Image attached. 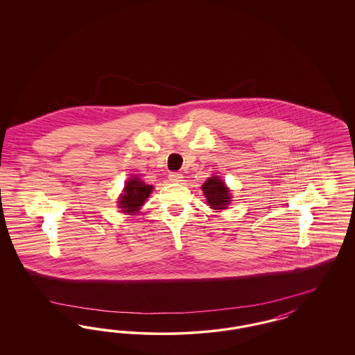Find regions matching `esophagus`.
I'll list each match as a JSON object with an SVG mask.
<instances>
[{
  "label": "esophagus",
  "instance_id": "obj_1",
  "mask_svg": "<svg viewBox=\"0 0 355 355\" xmlns=\"http://www.w3.org/2000/svg\"><path fill=\"white\" fill-rule=\"evenodd\" d=\"M182 174L181 173H175V171H171L169 174V180L171 182H181L182 181Z\"/></svg>",
  "mask_w": 355,
  "mask_h": 355
}]
</instances>
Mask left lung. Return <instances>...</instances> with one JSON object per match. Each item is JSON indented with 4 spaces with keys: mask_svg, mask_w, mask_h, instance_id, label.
<instances>
[{
    "mask_svg": "<svg viewBox=\"0 0 355 355\" xmlns=\"http://www.w3.org/2000/svg\"><path fill=\"white\" fill-rule=\"evenodd\" d=\"M202 190L213 209H226V205L230 202L229 190L218 177L209 178L203 184Z\"/></svg>",
    "mask_w": 355,
    "mask_h": 355,
    "instance_id": "8db88e82",
    "label": "left lung"
}]
</instances>
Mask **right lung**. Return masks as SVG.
<instances>
[{"instance_id":"1","label":"right lung","mask_w":355,"mask_h":355,"mask_svg":"<svg viewBox=\"0 0 355 355\" xmlns=\"http://www.w3.org/2000/svg\"><path fill=\"white\" fill-rule=\"evenodd\" d=\"M153 186L146 185L145 182L139 181L138 178H132L128 181L125 186V193L119 198V207L123 209V211H135L142 206L145 200L149 197L152 191Z\"/></svg>"}]
</instances>
